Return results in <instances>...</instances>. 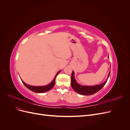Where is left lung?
Wrapping results in <instances>:
<instances>
[{"label": "left lung", "mask_w": 130, "mask_h": 130, "mask_svg": "<svg viewBox=\"0 0 130 130\" xmlns=\"http://www.w3.org/2000/svg\"><path fill=\"white\" fill-rule=\"evenodd\" d=\"M110 72L108 73L107 79L101 84L95 86H83L78 84L74 77V72H72L71 76V86L73 89L78 94L82 95H90L95 94L103 88L107 82L109 76Z\"/></svg>", "instance_id": "obj_1"}]
</instances>
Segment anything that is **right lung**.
Instances as JSON below:
<instances>
[{
    "instance_id": "add662e5",
    "label": "right lung",
    "mask_w": 130,
    "mask_h": 130,
    "mask_svg": "<svg viewBox=\"0 0 130 130\" xmlns=\"http://www.w3.org/2000/svg\"><path fill=\"white\" fill-rule=\"evenodd\" d=\"M61 72V70L58 71L57 74H56L54 78L53 79V80L50 82V83L48 85H45V86H31V85H27L26 84H25V82L23 81L22 80V81L25 86L26 87H27L29 89H30L31 91H32L34 92L35 93H44L46 92H48L49 90L52 89L53 87L55 85V79L56 76L58 75V74Z\"/></svg>"
}]
</instances>
